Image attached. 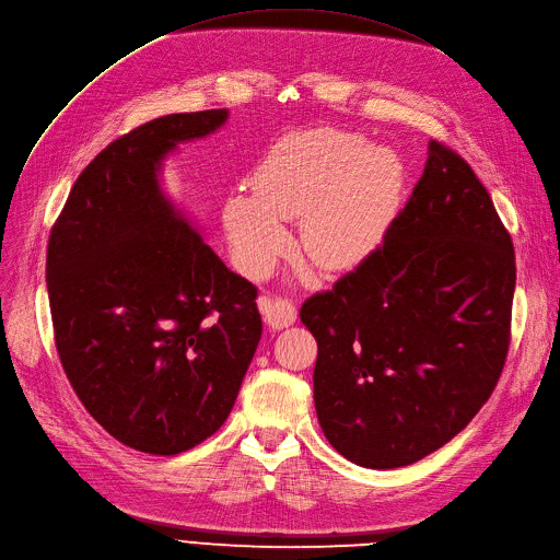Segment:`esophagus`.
I'll return each mask as SVG.
<instances>
[{
  "label": "esophagus",
  "instance_id": "esophagus-1",
  "mask_svg": "<svg viewBox=\"0 0 560 560\" xmlns=\"http://www.w3.org/2000/svg\"><path fill=\"white\" fill-rule=\"evenodd\" d=\"M258 306L265 315V323L272 329H283L293 325L298 318V306L285 298H260Z\"/></svg>",
  "mask_w": 560,
  "mask_h": 560
}]
</instances>
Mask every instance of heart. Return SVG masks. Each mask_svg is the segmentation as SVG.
Here are the masks:
<instances>
[{
	"label": "heart",
	"instance_id": "1",
	"mask_svg": "<svg viewBox=\"0 0 560 560\" xmlns=\"http://www.w3.org/2000/svg\"><path fill=\"white\" fill-rule=\"evenodd\" d=\"M398 158L357 135L313 128L272 145L254 176V194L233 191L224 224L237 262L262 275L288 247L283 220L302 214V247L327 270L366 256L388 224L400 187Z\"/></svg>",
	"mask_w": 560,
	"mask_h": 560
}]
</instances>
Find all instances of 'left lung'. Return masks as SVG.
<instances>
[{
  "label": "left lung",
  "instance_id": "left-lung-1",
  "mask_svg": "<svg viewBox=\"0 0 560 560\" xmlns=\"http://www.w3.org/2000/svg\"><path fill=\"white\" fill-rule=\"evenodd\" d=\"M515 249L474 168L432 139L382 245L300 318L329 444L369 469L442 448L488 402L510 348Z\"/></svg>",
  "mask_w": 560,
  "mask_h": 560
}]
</instances>
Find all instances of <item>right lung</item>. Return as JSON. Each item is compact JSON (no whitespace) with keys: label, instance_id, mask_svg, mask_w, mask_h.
Returning <instances> with one entry per match:
<instances>
[{"label":"right lung","instance_id":"right-lung-1","mask_svg":"<svg viewBox=\"0 0 560 560\" xmlns=\"http://www.w3.org/2000/svg\"><path fill=\"white\" fill-rule=\"evenodd\" d=\"M226 116L166 114L114 139L72 185L47 242L63 373L89 415L141 453L178 455L220 430L262 334L256 285L158 185L162 158Z\"/></svg>","mask_w":560,"mask_h":560}]
</instances>
